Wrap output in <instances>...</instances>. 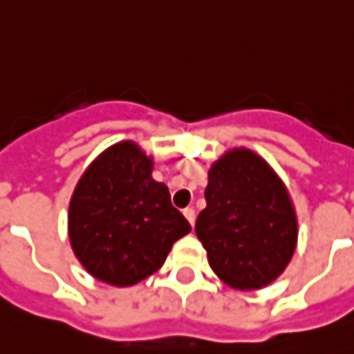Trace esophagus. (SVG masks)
<instances>
[{
    "label": "esophagus",
    "instance_id": "obj_1",
    "mask_svg": "<svg viewBox=\"0 0 354 354\" xmlns=\"http://www.w3.org/2000/svg\"><path fill=\"white\" fill-rule=\"evenodd\" d=\"M183 214H185V218L189 219V223H191V225H194V219H196V214H194V209L185 208V209H183Z\"/></svg>",
    "mask_w": 354,
    "mask_h": 354
}]
</instances>
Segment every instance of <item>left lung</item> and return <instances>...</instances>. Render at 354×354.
I'll use <instances>...</instances> for the list:
<instances>
[{
    "mask_svg": "<svg viewBox=\"0 0 354 354\" xmlns=\"http://www.w3.org/2000/svg\"><path fill=\"white\" fill-rule=\"evenodd\" d=\"M204 196L194 229L216 275L235 289L272 283L297 247V218L279 177L241 148L212 165Z\"/></svg>",
    "mask_w": 354,
    "mask_h": 354,
    "instance_id": "left-lung-1",
    "label": "left lung"
}]
</instances>
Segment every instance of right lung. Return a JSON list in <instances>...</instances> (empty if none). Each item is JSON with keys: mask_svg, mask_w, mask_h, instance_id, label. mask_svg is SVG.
<instances>
[{"mask_svg": "<svg viewBox=\"0 0 354 354\" xmlns=\"http://www.w3.org/2000/svg\"><path fill=\"white\" fill-rule=\"evenodd\" d=\"M191 223L152 179L135 142L107 148L80 177L69 206L71 247L100 281L129 287L158 272Z\"/></svg>", "mask_w": 354, "mask_h": 354, "instance_id": "right-lung-1", "label": "right lung"}]
</instances>
